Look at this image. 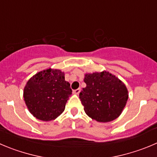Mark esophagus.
Instances as JSON below:
<instances>
[{
	"label": "esophagus",
	"instance_id": "obj_1",
	"mask_svg": "<svg viewBox=\"0 0 157 157\" xmlns=\"http://www.w3.org/2000/svg\"><path fill=\"white\" fill-rule=\"evenodd\" d=\"M80 91H81V89H75V90H73V93L74 94H78L80 92Z\"/></svg>",
	"mask_w": 157,
	"mask_h": 157
}]
</instances>
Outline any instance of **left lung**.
Instances as JSON below:
<instances>
[{
  "label": "left lung",
  "mask_w": 157,
  "mask_h": 157,
  "mask_svg": "<svg viewBox=\"0 0 157 157\" xmlns=\"http://www.w3.org/2000/svg\"><path fill=\"white\" fill-rule=\"evenodd\" d=\"M84 82L79 98L86 114L100 122L119 117L129 95L124 83L108 71L86 74Z\"/></svg>",
  "instance_id": "8db88e82"
}]
</instances>
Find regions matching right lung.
<instances>
[{"instance_id": "obj_1", "label": "right lung", "mask_w": 157, "mask_h": 157, "mask_svg": "<svg viewBox=\"0 0 157 157\" xmlns=\"http://www.w3.org/2000/svg\"><path fill=\"white\" fill-rule=\"evenodd\" d=\"M71 92L64 72L48 68L28 80L24 89V98L28 110L35 117L51 121L63 113Z\"/></svg>"}]
</instances>
